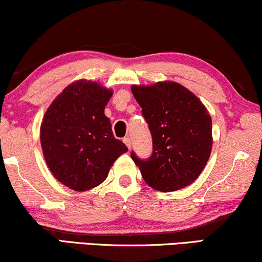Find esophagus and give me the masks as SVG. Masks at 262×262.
Segmentation results:
<instances>
[{"label":"esophagus","instance_id":"esophagus-1","mask_svg":"<svg viewBox=\"0 0 262 262\" xmlns=\"http://www.w3.org/2000/svg\"><path fill=\"white\" fill-rule=\"evenodd\" d=\"M124 143H125V144H126L128 150H130L131 149V138L130 137H125L124 138Z\"/></svg>","mask_w":262,"mask_h":262}]
</instances>
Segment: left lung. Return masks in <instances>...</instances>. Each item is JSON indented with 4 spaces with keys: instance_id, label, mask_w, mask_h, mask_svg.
Here are the masks:
<instances>
[{
    "instance_id": "1",
    "label": "left lung",
    "mask_w": 262,
    "mask_h": 262,
    "mask_svg": "<svg viewBox=\"0 0 262 262\" xmlns=\"http://www.w3.org/2000/svg\"><path fill=\"white\" fill-rule=\"evenodd\" d=\"M131 91L152 137L149 159L131 152L144 181L161 192L191 185L202 173L212 148V120L205 106L175 82L132 85Z\"/></svg>"
}]
</instances>
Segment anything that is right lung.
I'll return each mask as SVG.
<instances>
[{
  "mask_svg": "<svg viewBox=\"0 0 262 262\" xmlns=\"http://www.w3.org/2000/svg\"><path fill=\"white\" fill-rule=\"evenodd\" d=\"M112 91L80 80L64 89L46 111L40 142L46 163L63 185L87 191L105 181L127 148L116 139L105 116Z\"/></svg>",
  "mask_w": 262,
  "mask_h": 262,
  "instance_id": "obj_1",
  "label": "right lung"
}]
</instances>
